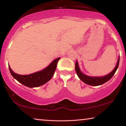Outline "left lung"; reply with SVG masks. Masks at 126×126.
Wrapping results in <instances>:
<instances>
[{"instance_id": "1", "label": "left lung", "mask_w": 126, "mask_h": 126, "mask_svg": "<svg viewBox=\"0 0 126 126\" xmlns=\"http://www.w3.org/2000/svg\"><path fill=\"white\" fill-rule=\"evenodd\" d=\"M119 59L120 57H119L118 61H117V64L116 66L115 67V68L113 69L111 73H110L108 75L104 76L102 77H91L89 76H87L84 75L81 72V70L79 68L78 63L77 61L76 62V65H75V69L77 75L79 77V79H80L82 81L85 82V84H88V85H92V86H98L100 85L101 84H104L105 82H107L108 81H109L111 79L114 74L116 72L117 69L118 68L119 63Z\"/></svg>"}]
</instances>
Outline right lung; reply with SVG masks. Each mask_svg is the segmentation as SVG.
Returning <instances> with one entry per match:
<instances>
[{"instance_id": "add662e5", "label": "right lung", "mask_w": 126, "mask_h": 126, "mask_svg": "<svg viewBox=\"0 0 126 126\" xmlns=\"http://www.w3.org/2000/svg\"><path fill=\"white\" fill-rule=\"evenodd\" d=\"M60 59V57L56 58L44 69L29 75H20L15 73L13 71L10 66L9 70L14 78L20 83L29 88L38 87L44 85L51 79Z\"/></svg>"}]
</instances>
